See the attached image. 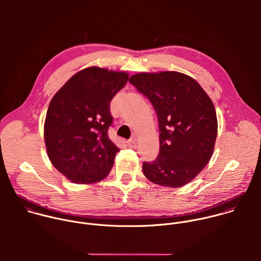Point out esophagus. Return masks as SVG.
<instances>
[{"instance_id": "esophagus-1", "label": "esophagus", "mask_w": 261, "mask_h": 261, "mask_svg": "<svg viewBox=\"0 0 261 261\" xmlns=\"http://www.w3.org/2000/svg\"><path fill=\"white\" fill-rule=\"evenodd\" d=\"M127 144H128V146H129V147H131V148H136V144H137V142H136V140H135V139H130V140H128V141H127Z\"/></svg>"}]
</instances>
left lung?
Masks as SVG:
<instances>
[{
    "instance_id": "left-lung-1",
    "label": "left lung",
    "mask_w": 261,
    "mask_h": 261,
    "mask_svg": "<svg viewBox=\"0 0 261 261\" xmlns=\"http://www.w3.org/2000/svg\"><path fill=\"white\" fill-rule=\"evenodd\" d=\"M129 83L150 100L159 124V154L143 162V174L169 188L188 184L214 152L218 122L211 98L196 81L175 71L138 73Z\"/></svg>"
}]
</instances>
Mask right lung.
Returning <instances> with one entry per match:
<instances>
[{
	"label": "right lung",
	"instance_id": "obj_1",
	"mask_svg": "<svg viewBox=\"0 0 261 261\" xmlns=\"http://www.w3.org/2000/svg\"><path fill=\"white\" fill-rule=\"evenodd\" d=\"M125 72L90 67L73 75L51 99L44 140L53 165L71 181L103 179L120 148L108 137L110 101L127 84Z\"/></svg>",
	"mask_w": 261,
	"mask_h": 261
}]
</instances>
